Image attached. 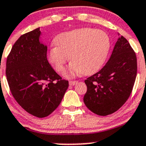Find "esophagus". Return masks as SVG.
Segmentation results:
<instances>
[{
    "label": "esophagus",
    "mask_w": 146,
    "mask_h": 146,
    "mask_svg": "<svg viewBox=\"0 0 146 146\" xmlns=\"http://www.w3.org/2000/svg\"><path fill=\"white\" fill-rule=\"evenodd\" d=\"M78 80H70V81H69V85H76V84H78Z\"/></svg>",
    "instance_id": "34e87169"
}]
</instances>
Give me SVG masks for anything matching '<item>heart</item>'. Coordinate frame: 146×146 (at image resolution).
Here are the masks:
<instances>
[{
	"label": "heart",
	"instance_id": "1",
	"mask_svg": "<svg viewBox=\"0 0 146 146\" xmlns=\"http://www.w3.org/2000/svg\"><path fill=\"white\" fill-rule=\"evenodd\" d=\"M56 46L48 49V59L56 70L62 71L69 56L72 62L63 72L66 78L91 75L100 69L110 49V39L105 32L82 27L59 34Z\"/></svg>",
	"mask_w": 146,
	"mask_h": 146
}]
</instances>
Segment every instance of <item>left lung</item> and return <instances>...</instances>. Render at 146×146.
<instances>
[{"mask_svg": "<svg viewBox=\"0 0 146 146\" xmlns=\"http://www.w3.org/2000/svg\"><path fill=\"white\" fill-rule=\"evenodd\" d=\"M136 74V54L126 38L121 36L105 66L85 80L88 90L84 103L98 115L115 112L130 96Z\"/></svg>", "mask_w": 146, "mask_h": 146, "instance_id": "1", "label": "left lung"}]
</instances>
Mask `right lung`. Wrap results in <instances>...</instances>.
Masks as SVG:
<instances>
[{
	"instance_id": "1",
	"label": "right lung",
	"mask_w": 146,
	"mask_h": 146,
	"mask_svg": "<svg viewBox=\"0 0 146 146\" xmlns=\"http://www.w3.org/2000/svg\"><path fill=\"white\" fill-rule=\"evenodd\" d=\"M39 28L23 35L6 61L7 80L13 98L28 113L43 118L58 107L68 87L53 69Z\"/></svg>"
}]
</instances>
